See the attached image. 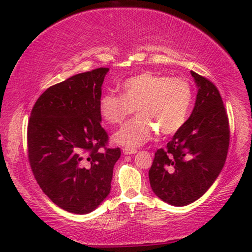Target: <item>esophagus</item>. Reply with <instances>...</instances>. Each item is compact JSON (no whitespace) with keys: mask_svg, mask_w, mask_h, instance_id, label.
Segmentation results:
<instances>
[{"mask_svg":"<svg viewBox=\"0 0 252 252\" xmlns=\"http://www.w3.org/2000/svg\"><path fill=\"white\" fill-rule=\"evenodd\" d=\"M123 153H124V155H133V154H136L137 150L132 149V148H124Z\"/></svg>","mask_w":252,"mask_h":252,"instance_id":"esophagus-1","label":"esophagus"}]
</instances>
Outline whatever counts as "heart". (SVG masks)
<instances>
[{
  "instance_id": "1",
  "label": "heart",
  "mask_w": 252,
  "mask_h": 252,
  "mask_svg": "<svg viewBox=\"0 0 252 252\" xmlns=\"http://www.w3.org/2000/svg\"><path fill=\"white\" fill-rule=\"evenodd\" d=\"M122 96L106 93L98 102L99 115L112 125L120 124L135 110L136 117L113 134V141L127 148L146 143L154 133L172 135L187 120L192 89L181 78L143 72L124 81Z\"/></svg>"
}]
</instances>
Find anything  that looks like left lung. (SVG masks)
Segmentation results:
<instances>
[{
	"label": "left lung",
	"mask_w": 252,
	"mask_h": 252,
	"mask_svg": "<svg viewBox=\"0 0 252 252\" xmlns=\"http://www.w3.org/2000/svg\"><path fill=\"white\" fill-rule=\"evenodd\" d=\"M197 86L195 106L149 170L153 191L167 204L185 206L211 187L225 165L229 125L221 96L211 81L190 71Z\"/></svg>",
	"instance_id": "1"
}]
</instances>
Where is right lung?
<instances>
[{
    "instance_id": "1",
    "label": "right lung",
    "mask_w": 252,
    "mask_h": 252,
    "mask_svg": "<svg viewBox=\"0 0 252 252\" xmlns=\"http://www.w3.org/2000/svg\"><path fill=\"white\" fill-rule=\"evenodd\" d=\"M108 72L99 67L51 86L31 112L27 147L34 177L55 204L77 215L94 211L108 197L120 157L119 148H105L98 110Z\"/></svg>"
}]
</instances>
